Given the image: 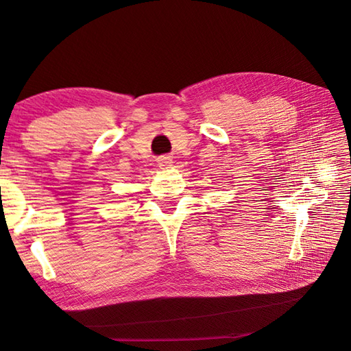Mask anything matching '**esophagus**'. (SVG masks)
<instances>
[{
  "label": "esophagus",
  "instance_id": "1",
  "mask_svg": "<svg viewBox=\"0 0 351 351\" xmlns=\"http://www.w3.org/2000/svg\"><path fill=\"white\" fill-rule=\"evenodd\" d=\"M171 164H173V161H171L170 156H161V158L158 160V166L161 169H169V167H171Z\"/></svg>",
  "mask_w": 351,
  "mask_h": 351
}]
</instances>
